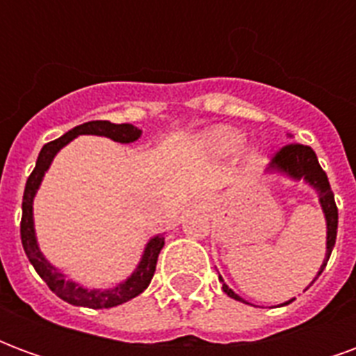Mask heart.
Masks as SVG:
<instances>
[{"mask_svg": "<svg viewBox=\"0 0 356 356\" xmlns=\"http://www.w3.org/2000/svg\"><path fill=\"white\" fill-rule=\"evenodd\" d=\"M244 145V135L231 127H216L206 135V147L219 156H229ZM255 156H252L254 160Z\"/></svg>", "mask_w": 356, "mask_h": 356, "instance_id": "1", "label": "heart"}]
</instances>
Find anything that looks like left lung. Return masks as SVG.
<instances>
[{
	"label": "left lung",
	"mask_w": 356,
	"mask_h": 356,
	"mask_svg": "<svg viewBox=\"0 0 356 356\" xmlns=\"http://www.w3.org/2000/svg\"><path fill=\"white\" fill-rule=\"evenodd\" d=\"M268 173H278V175H284V177L291 179V181H305L307 185L313 186L316 194H318V202H321L322 213H324V219H326V255H324V261H322L318 273L314 276V280L322 275V270L326 267V263L330 259V254L336 246V234H337V206L336 200H334V193L330 188L328 175L324 173V170L318 163V158L314 154V150L311 147H305V145H299V143H291V145H286L284 148H280L275 154V158L270 160L267 168ZM219 280L223 282V291L229 296V298L236 299V301H242V303H248L244 299L240 298L238 293L234 291L225 284L223 276H219ZM313 280V282H314ZM311 282V284H313ZM309 284V286H311ZM307 286V288H309ZM293 299L286 301L282 305H288ZM250 305V303H248Z\"/></svg>",
	"instance_id": "obj_1"
}]
</instances>
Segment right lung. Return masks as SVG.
<instances>
[{
  "mask_svg": "<svg viewBox=\"0 0 356 356\" xmlns=\"http://www.w3.org/2000/svg\"><path fill=\"white\" fill-rule=\"evenodd\" d=\"M140 129L131 124H112L108 120H95V122H86V124L76 125L74 129L65 133L63 137L51 140L47 145H43L42 152L38 156L34 171L30 173V177L24 186V196H22V221H20V238H22V248L26 252L28 261L32 263L35 273L42 276L43 282L49 286L53 293H57L58 298L70 303V305L89 307V309H110V307L122 305L129 299L137 298L139 293L147 290L148 284L152 280L156 270V261L158 254L163 248V234H156L148 240L145 252L140 255V261L137 268L133 270L131 276H127L124 282L116 284L114 288L108 290H88L81 284L68 280L63 270H58L55 265H51L42 250L38 246L34 229V198L38 188L42 185L45 171L49 170L53 158L63 147L80 135H99V137H108L116 143H135L140 137Z\"/></svg>",
  "mask_w": 356,
  "mask_h": 356,
  "instance_id": "right-lung-1",
  "label": "right lung"
}]
</instances>
